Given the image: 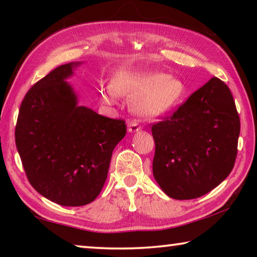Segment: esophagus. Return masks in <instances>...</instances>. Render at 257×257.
I'll list each match as a JSON object with an SVG mask.
<instances>
[{
    "mask_svg": "<svg viewBox=\"0 0 257 257\" xmlns=\"http://www.w3.org/2000/svg\"><path fill=\"white\" fill-rule=\"evenodd\" d=\"M141 125H139L136 121H130V122L128 123V132L129 133H137L141 130Z\"/></svg>",
    "mask_w": 257,
    "mask_h": 257,
    "instance_id": "1",
    "label": "esophagus"
}]
</instances>
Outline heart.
Wrapping results in <instances>:
<instances>
[{
  "label": "heart",
  "instance_id": "b5f03b06",
  "mask_svg": "<svg viewBox=\"0 0 257 257\" xmlns=\"http://www.w3.org/2000/svg\"><path fill=\"white\" fill-rule=\"evenodd\" d=\"M98 94L107 105H113L118 95L133 99L134 112L152 118L175 108L185 96L186 85L180 78L163 72L120 69L112 76L111 86H102Z\"/></svg>",
  "mask_w": 257,
  "mask_h": 257
}]
</instances>
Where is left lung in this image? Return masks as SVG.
<instances>
[{
	"label": "left lung",
	"mask_w": 257,
	"mask_h": 257,
	"mask_svg": "<svg viewBox=\"0 0 257 257\" xmlns=\"http://www.w3.org/2000/svg\"><path fill=\"white\" fill-rule=\"evenodd\" d=\"M240 120L229 87L213 77L170 118L155 123L153 176L169 197L193 199L231 172Z\"/></svg>",
	"instance_id": "obj_1"
}]
</instances>
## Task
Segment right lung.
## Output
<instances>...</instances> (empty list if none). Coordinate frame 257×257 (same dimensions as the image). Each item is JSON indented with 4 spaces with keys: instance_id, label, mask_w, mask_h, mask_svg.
<instances>
[{
    "instance_id": "obj_1",
    "label": "right lung",
    "mask_w": 257,
    "mask_h": 257,
    "mask_svg": "<svg viewBox=\"0 0 257 257\" xmlns=\"http://www.w3.org/2000/svg\"><path fill=\"white\" fill-rule=\"evenodd\" d=\"M84 62L60 66L21 103L16 145L35 190L62 206L92 203L105 184L112 152L124 137L122 120L79 105L67 79Z\"/></svg>"
}]
</instances>
